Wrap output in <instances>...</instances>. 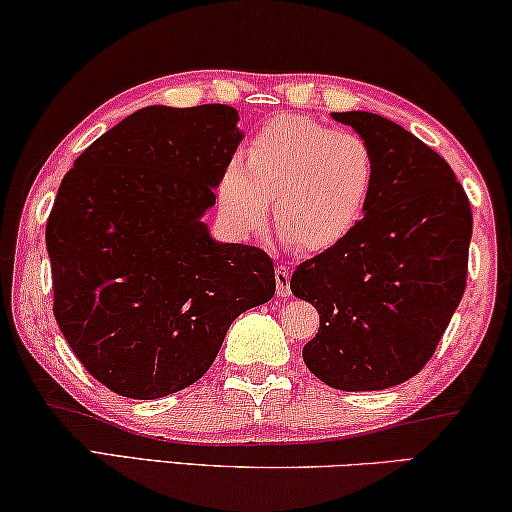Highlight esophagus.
<instances>
[{
	"instance_id": "1",
	"label": "esophagus",
	"mask_w": 512,
	"mask_h": 512,
	"mask_svg": "<svg viewBox=\"0 0 512 512\" xmlns=\"http://www.w3.org/2000/svg\"><path fill=\"white\" fill-rule=\"evenodd\" d=\"M276 292L278 297H290L292 290H290V269L287 266L280 264L276 269Z\"/></svg>"
}]
</instances>
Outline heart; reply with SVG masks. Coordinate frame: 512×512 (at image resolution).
I'll list each match as a JSON object with an SVG mask.
<instances>
[{"mask_svg":"<svg viewBox=\"0 0 512 512\" xmlns=\"http://www.w3.org/2000/svg\"><path fill=\"white\" fill-rule=\"evenodd\" d=\"M378 162L359 134L336 132L304 115H276L257 129L246 160L232 157L218 206L239 234L259 232L273 211L280 239L318 255L348 239L369 208Z\"/></svg>","mask_w":512,"mask_h":512,"instance_id":"b5f03b06","label":"heart"}]
</instances>
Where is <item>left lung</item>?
I'll use <instances>...</instances> for the list:
<instances>
[{"label":"left lung","mask_w":512,"mask_h":512,"mask_svg":"<svg viewBox=\"0 0 512 512\" xmlns=\"http://www.w3.org/2000/svg\"><path fill=\"white\" fill-rule=\"evenodd\" d=\"M331 118L369 143L378 178L355 232L292 273L294 297L320 313L304 362L334 390H387L422 371L462 301L471 204L450 164L397 122Z\"/></svg>","instance_id":"left-lung-1"}]
</instances>
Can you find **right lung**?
Returning <instances> with one entry per match:
<instances>
[{"instance_id": "right-lung-1", "label": "right lung", "mask_w": 512, "mask_h": 512, "mask_svg": "<svg viewBox=\"0 0 512 512\" xmlns=\"http://www.w3.org/2000/svg\"><path fill=\"white\" fill-rule=\"evenodd\" d=\"M236 122L225 104L146 106L62 178L46 225L55 320L120 397L197 383L229 325L276 292L264 250L213 241L201 220L243 141Z\"/></svg>"}]
</instances>
